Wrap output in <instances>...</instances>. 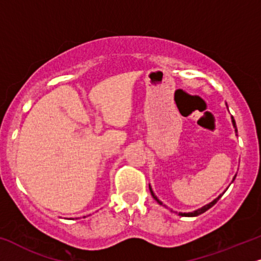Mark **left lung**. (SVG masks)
Instances as JSON below:
<instances>
[{"label":"left lung","instance_id":"8db88e82","mask_svg":"<svg viewBox=\"0 0 261 261\" xmlns=\"http://www.w3.org/2000/svg\"><path fill=\"white\" fill-rule=\"evenodd\" d=\"M232 123H233V127H234V128H236V122H234V120H233V117H232ZM234 178H236V176H234ZM234 178H233V180H234ZM149 188H150V186H149ZM150 192H151V195H152V197H153V198H155V199H156V201H157V202H159V203H160V204H162V202H161V201H160V199L156 197V196H155V194H153L152 189H151V188H150ZM221 196H223V195H220V196H219V197H217V198H215L213 202H211V203H209V204H205V205H204V207L199 208V209H197V211H195V212H191V213H179V215H181V217H197V215H199V214H202V213H204V212H205V211H208V209H209V208H212V207H213V205H214L215 203H217V202H218V201H219V198L221 197Z\"/></svg>","mask_w":261,"mask_h":261}]
</instances>
